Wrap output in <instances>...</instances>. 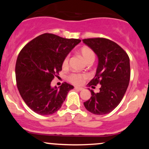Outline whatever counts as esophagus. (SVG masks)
Listing matches in <instances>:
<instances>
[{
    "label": "esophagus",
    "mask_w": 149,
    "mask_h": 149,
    "mask_svg": "<svg viewBox=\"0 0 149 149\" xmlns=\"http://www.w3.org/2000/svg\"><path fill=\"white\" fill-rule=\"evenodd\" d=\"M75 89L77 90H79V91H80V90H83V88H81V87H75Z\"/></svg>",
    "instance_id": "obj_1"
}]
</instances>
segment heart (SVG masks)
<instances>
[{
  "mask_svg": "<svg viewBox=\"0 0 149 149\" xmlns=\"http://www.w3.org/2000/svg\"><path fill=\"white\" fill-rule=\"evenodd\" d=\"M79 54L83 58V59H84L87 64L90 62H93V61L95 59V52H94V51L90 47H88V46H83V47H82L79 49ZM69 55H67L64 57V59L62 61L63 69L68 68V66H69ZM86 78L87 76L84 74V73H72L67 76L68 80H69L70 83H73L74 85H80Z\"/></svg>",
  "mask_w": 149,
  "mask_h": 149,
  "instance_id": "1",
  "label": "heart"
}]
</instances>
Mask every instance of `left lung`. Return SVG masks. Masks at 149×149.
Masks as SVG:
<instances>
[{"label": "left lung", "mask_w": 149, "mask_h": 149, "mask_svg": "<svg viewBox=\"0 0 149 149\" xmlns=\"http://www.w3.org/2000/svg\"><path fill=\"white\" fill-rule=\"evenodd\" d=\"M83 42L94 51L99 63L95 78L89 86L100 84V91L84 102L85 109L96 115L111 112L123 98L130 78V58L127 52L115 42L104 38L83 39Z\"/></svg>", "instance_id": "8db88e82"}]
</instances>
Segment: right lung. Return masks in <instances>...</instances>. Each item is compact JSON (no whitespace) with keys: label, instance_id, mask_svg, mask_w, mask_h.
Wrapping results in <instances>:
<instances>
[{"label":"right lung","instance_id":"obj_1","mask_svg":"<svg viewBox=\"0 0 149 149\" xmlns=\"http://www.w3.org/2000/svg\"><path fill=\"white\" fill-rule=\"evenodd\" d=\"M81 41L52 33H43L26 45L15 66L17 86L29 107L40 115H49L61 107L73 85L64 82L59 89L51 82L61 71L62 61Z\"/></svg>","mask_w":149,"mask_h":149}]
</instances>
